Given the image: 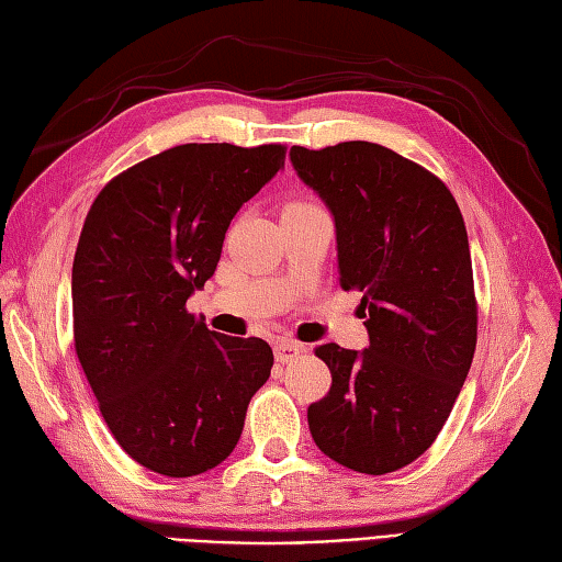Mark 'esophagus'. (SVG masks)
Listing matches in <instances>:
<instances>
[{
  "label": "esophagus",
  "instance_id": "34e87169",
  "mask_svg": "<svg viewBox=\"0 0 562 562\" xmlns=\"http://www.w3.org/2000/svg\"><path fill=\"white\" fill-rule=\"evenodd\" d=\"M302 352H304V348L294 340H280L278 345H274V360L282 362V364L296 360V357H300Z\"/></svg>",
  "mask_w": 562,
  "mask_h": 562
}]
</instances>
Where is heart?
Masks as SVG:
<instances>
[{"label":"heart","instance_id":"heart-1","mask_svg":"<svg viewBox=\"0 0 562 562\" xmlns=\"http://www.w3.org/2000/svg\"><path fill=\"white\" fill-rule=\"evenodd\" d=\"M304 205H306V202H292L290 207H304Z\"/></svg>","mask_w":562,"mask_h":562}]
</instances>
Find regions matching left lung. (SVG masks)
I'll list each match as a JSON object with an SVG mask.
<instances>
[{
	"label": "left lung",
	"instance_id": "left-lung-1",
	"mask_svg": "<svg viewBox=\"0 0 562 562\" xmlns=\"http://www.w3.org/2000/svg\"><path fill=\"white\" fill-rule=\"evenodd\" d=\"M290 159L336 220L345 292H362L369 348L318 345L333 384L308 405L316 447L384 475L445 427L479 340L469 234L445 181L374 142L292 147Z\"/></svg>",
	"mask_w": 562,
	"mask_h": 562
}]
</instances>
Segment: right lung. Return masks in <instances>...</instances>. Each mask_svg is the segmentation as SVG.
<instances>
[{
  "label": "right lung",
  "mask_w": 562,
  "mask_h": 562,
  "mask_svg": "<svg viewBox=\"0 0 562 562\" xmlns=\"http://www.w3.org/2000/svg\"><path fill=\"white\" fill-rule=\"evenodd\" d=\"M284 154L178 145L111 178L83 220L71 266L75 350L115 441L154 473L190 479L220 465L270 376L266 340L214 333L186 302Z\"/></svg>",
  "instance_id": "obj_1"
}]
</instances>
